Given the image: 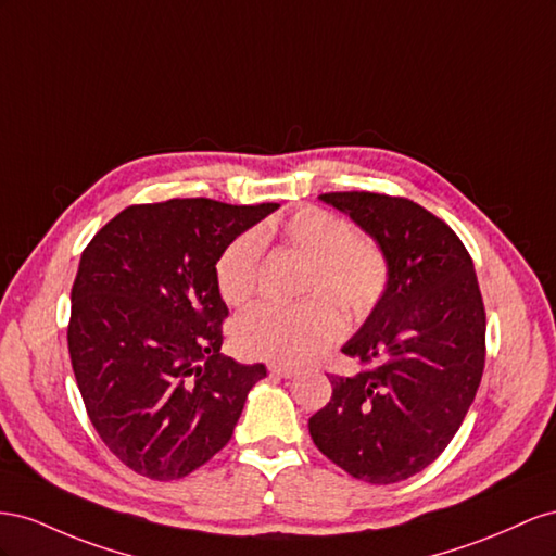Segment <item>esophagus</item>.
Returning <instances> with one entry per match:
<instances>
[{
    "mask_svg": "<svg viewBox=\"0 0 556 556\" xmlns=\"http://www.w3.org/2000/svg\"><path fill=\"white\" fill-rule=\"evenodd\" d=\"M269 372L279 375V377H293V375H298V368H293V366H269Z\"/></svg>",
    "mask_w": 556,
    "mask_h": 556,
    "instance_id": "34e87169",
    "label": "esophagus"
}]
</instances>
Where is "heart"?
Here are the masks:
<instances>
[{
	"label": "heart",
	"mask_w": 556,
	"mask_h": 556,
	"mask_svg": "<svg viewBox=\"0 0 556 556\" xmlns=\"http://www.w3.org/2000/svg\"><path fill=\"white\" fill-rule=\"evenodd\" d=\"M281 242L307 258L295 307H258L235 324V349L247 358L300 363L342 336V314L363 321L389 289V258L372 237L354 232L346 218L303 207L279 226L240 232L216 261V287L232 307L251 303L263 273V240Z\"/></svg>",
	"instance_id": "heart-1"
}]
</instances>
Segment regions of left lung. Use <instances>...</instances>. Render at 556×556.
<instances>
[{"label":"left lung","mask_w":556,"mask_h":556,"mask_svg":"<svg viewBox=\"0 0 556 556\" xmlns=\"http://www.w3.org/2000/svg\"><path fill=\"white\" fill-rule=\"evenodd\" d=\"M324 202L352 216L389 258V289L342 346L352 377L309 417L314 445L352 478L393 484L445 452L484 370L486 314L468 249L421 204L349 190Z\"/></svg>","instance_id":"obj_1"}]
</instances>
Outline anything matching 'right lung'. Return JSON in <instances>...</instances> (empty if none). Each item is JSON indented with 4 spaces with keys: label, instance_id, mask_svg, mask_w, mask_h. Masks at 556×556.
I'll return each mask as SVG.
<instances>
[{
    "label": "right lung",
    "instance_id": "add662e5",
    "mask_svg": "<svg viewBox=\"0 0 556 556\" xmlns=\"http://www.w3.org/2000/svg\"><path fill=\"white\" fill-rule=\"evenodd\" d=\"M277 202L130 204L94 232L72 287L70 358L90 424L137 475L172 482L228 445L265 366L220 354L216 261Z\"/></svg>",
    "mask_w": 556,
    "mask_h": 556
}]
</instances>
